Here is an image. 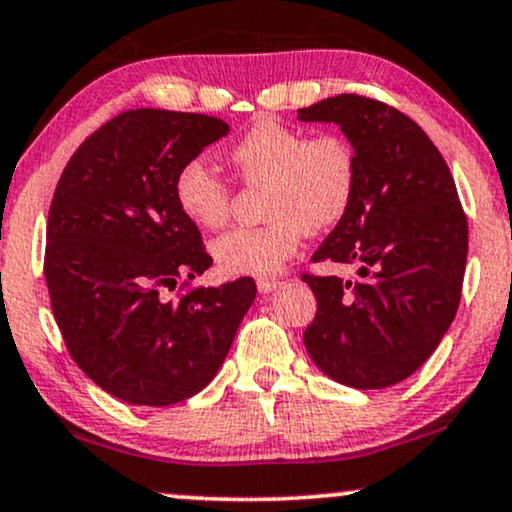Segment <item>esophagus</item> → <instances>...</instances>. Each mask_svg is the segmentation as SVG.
Here are the masks:
<instances>
[{
    "label": "esophagus",
    "instance_id": "34e87169",
    "mask_svg": "<svg viewBox=\"0 0 512 512\" xmlns=\"http://www.w3.org/2000/svg\"><path fill=\"white\" fill-rule=\"evenodd\" d=\"M256 287L261 294H270V292H275L277 287H282V282L275 280V277H261V280L256 282Z\"/></svg>",
    "mask_w": 512,
    "mask_h": 512
}]
</instances>
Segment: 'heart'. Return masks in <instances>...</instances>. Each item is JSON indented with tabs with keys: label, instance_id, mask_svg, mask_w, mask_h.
Returning <instances> with one entry per match:
<instances>
[{
	"label": "heart",
	"instance_id": "1",
	"mask_svg": "<svg viewBox=\"0 0 512 512\" xmlns=\"http://www.w3.org/2000/svg\"><path fill=\"white\" fill-rule=\"evenodd\" d=\"M239 180L266 185L258 227H235L211 242V256L225 275H273L299 249L306 232H327L349 213L358 189L353 144L337 132H308L258 118L227 151ZM173 197L189 223L206 230L230 218V187L204 159L182 163Z\"/></svg>",
	"mask_w": 512,
	"mask_h": 512
}]
</instances>
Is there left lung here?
Returning <instances> with one entry per match:
<instances>
[{"instance_id": "8db88e82", "label": "left lung", "mask_w": 512, "mask_h": 512, "mask_svg": "<svg viewBox=\"0 0 512 512\" xmlns=\"http://www.w3.org/2000/svg\"><path fill=\"white\" fill-rule=\"evenodd\" d=\"M299 121L337 123L358 159L356 199L311 258L358 277L301 275L318 299L306 351L334 382L391 387L456 318L468 261L456 182L425 130L377 99L337 94L299 109Z\"/></svg>"}]
</instances>
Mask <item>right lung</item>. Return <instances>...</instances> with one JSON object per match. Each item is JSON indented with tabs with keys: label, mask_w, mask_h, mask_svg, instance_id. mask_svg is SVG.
<instances>
[{
	"label": "right lung",
	"mask_w": 512,
	"mask_h": 512,
	"mask_svg": "<svg viewBox=\"0 0 512 512\" xmlns=\"http://www.w3.org/2000/svg\"><path fill=\"white\" fill-rule=\"evenodd\" d=\"M227 130L204 113L123 111L63 168L44 280L68 353L116 399L173 406L197 394L254 304L251 277L166 296L213 263L199 227L175 204V173Z\"/></svg>",
	"instance_id": "right-lung-1"
}]
</instances>
